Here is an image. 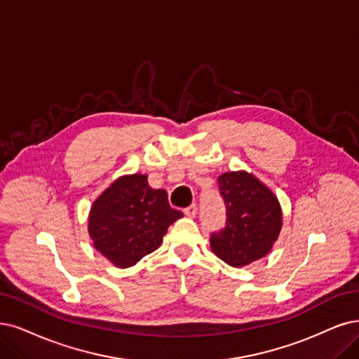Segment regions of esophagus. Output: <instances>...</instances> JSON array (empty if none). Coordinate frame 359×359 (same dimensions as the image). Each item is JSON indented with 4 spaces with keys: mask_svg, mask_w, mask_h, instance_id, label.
Segmentation results:
<instances>
[{
    "mask_svg": "<svg viewBox=\"0 0 359 359\" xmlns=\"http://www.w3.org/2000/svg\"><path fill=\"white\" fill-rule=\"evenodd\" d=\"M183 213H184V216H188V217H195L196 216V205L192 204V205L187 207L183 210Z\"/></svg>",
    "mask_w": 359,
    "mask_h": 359,
    "instance_id": "1",
    "label": "esophagus"
}]
</instances>
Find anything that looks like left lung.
Instances as JSON below:
<instances>
[{"instance_id": "1", "label": "left lung", "mask_w": 359, "mask_h": 359, "mask_svg": "<svg viewBox=\"0 0 359 359\" xmlns=\"http://www.w3.org/2000/svg\"><path fill=\"white\" fill-rule=\"evenodd\" d=\"M226 205V226L211 233L213 253L233 268L266 256L283 226L275 194L247 171H228L217 179Z\"/></svg>"}]
</instances>
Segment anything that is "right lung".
Returning a JSON list of instances; mask_svg holds the SVG:
<instances>
[{
    "label": "right lung",
    "mask_w": 359,
    "mask_h": 359,
    "mask_svg": "<svg viewBox=\"0 0 359 359\" xmlns=\"http://www.w3.org/2000/svg\"><path fill=\"white\" fill-rule=\"evenodd\" d=\"M183 217L164 189H152L146 175L118 177L93 203L88 233L100 255L116 268H130L155 251L171 223Z\"/></svg>",
    "instance_id": "1"
}]
</instances>
